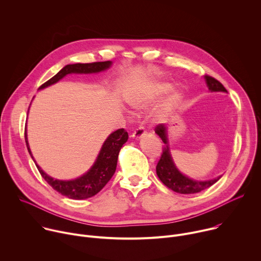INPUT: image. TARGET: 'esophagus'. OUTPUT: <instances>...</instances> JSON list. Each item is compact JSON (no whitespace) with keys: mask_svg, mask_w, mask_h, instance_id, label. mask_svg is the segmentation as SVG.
I'll return each mask as SVG.
<instances>
[{"mask_svg":"<svg viewBox=\"0 0 261 261\" xmlns=\"http://www.w3.org/2000/svg\"><path fill=\"white\" fill-rule=\"evenodd\" d=\"M145 130H144V128L143 127H138L133 133H132V138H134V139H139V138H141L143 135H145Z\"/></svg>","mask_w":261,"mask_h":261,"instance_id":"34e87169","label":"esophagus"}]
</instances>
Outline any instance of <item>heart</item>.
I'll return each mask as SVG.
<instances>
[{
  "label": "heart",
  "instance_id": "1",
  "mask_svg": "<svg viewBox=\"0 0 261 261\" xmlns=\"http://www.w3.org/2000/svg\"><path fill=\"white\" fill-rule=\"evenodd\" d=\"M172 89V86L167 83H155L151 85H142L130 89L126 94L127 102L137 109H144L156 103L163 95L168 93ZM181 96L179 93H173L166 104L163 107L161 117H165L167 114L177 105Z\"/></svg>",
  "mask_w": 261,
  "mask_h": 261
}]
</instances>
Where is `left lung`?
<instances>
[{
	"mask_svg": "<svg viewBox=\"0 0 261 261\" xmlns=\"http://www.w3.org/2000/svg\"><path fill=\"white\" fill-rule=\"evenodd\" d=\"M204 80L211 92L227 93L226 89L223 87V85L214 77L205 75ZM155 133H157L162 141L165 143V145L163 146V153L156 166V172L160 180L167 188L180 194H193L210 188L212 185H214L221 178L222 175H219L218 177L208 180H195L182 174L176 168L170 154L167 138V127L164 124H160L155 128Z\"/></svg>",
	"mask_w": 261,
	"mask_h": 261,
	"instance_id": "obj_1",
	"label": "left lung"
}]
</instances>
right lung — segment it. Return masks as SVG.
Segmentation results:
<instances>
[{
	"mask_svg": "<svg viewBox=\"0 0 261 261\" xmlns=\"http://www.w3.org/2000/svg\"><path fill=\"white\" fill-rule=\"evenodd\" d=\"M113 62L106 61V62H95L89 64H69L66 65L62 70H60L54 77L49 81L44 83L39 90L45 89L51 85L57 84L63 77H65L68 74L76 73V74H91V73H98L101 71L107 70ZM30 109V107H29ZM29 113V110H28ZM24 138L28 151L34 160L32 155L31 148L28 141V134L27 128L24 130ZM128 140V133L124 129H118L117 131L109 134V136L105 139L104 143L102 144L101 150L97 156L92 167L82 176L76 177L74 179L69 180H62L57 179L48 174H46L41 167L36 163L34 160L37 168H38L42 177L51 186V187L62 195L71 198V199H87L102 190L104 186L108 182V180L113 177L118 163L119 153L123 144Z\"/></svg>",
	"mask_w": 261,
	"mask_h": 261,
	"instance_id": "obj_1",
	"label": "right lung"
}]
</instances>
